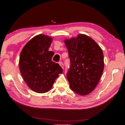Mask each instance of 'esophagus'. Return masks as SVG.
<instances>
[{
    "mask_svg": "<svg viewBox=\"0 0 125 125\" xmlns=\"http://www.w3.org/2000/svg\"><path fill=\"white\" fill-rule=\"evenodd\" d=\"M58 64H60V66L62 67V68H63V67H64V65H63V63L62 62H60L58 63Z\"/></svg>",
    "mask_w": 125,
    "mask_h": 125,
    "instance_id": "34e87169",
    "label": "esophagus"
}]
</instances>
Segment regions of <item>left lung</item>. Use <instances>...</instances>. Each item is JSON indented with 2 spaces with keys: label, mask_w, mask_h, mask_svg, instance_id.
<instances>
[{
  "label": "left lung",
  "mask_w": 125,
  "mask_h": 125,
  "mask_svg": "<svg viewBox=\"0 0 125 125\" xmlns=\"http://www.w3.org/2000/svg\"><path fill=\"white\" fill-rule=\"evenodd\" d=\"M71 68L67 74L72 90L86 95L96 87L104 68L102 49L90 37L79 34L64 40Z\"/></svg>",
  "instance_id": "left-lung-1"
}]
</instances>
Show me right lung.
<instances>
[{
  "label": "right lung",
  "mask_w": 125,
  "mask_h": 125,
  "mask_svg": "<svg viewBox=\"0 0 125 125\" xmlns=\"http://www.w3.org/2000/svg\"><path fill=\"white\" fill-rule=\"evenodd\" d=\"M52 40L48 35H37L27 42L20 53V73L29 88L36 93L50 91L63 72L60 65L52 61L54 52L48 51Z\"/></svg>",
  "instance_id": "add662e5"
}]
</instances>
